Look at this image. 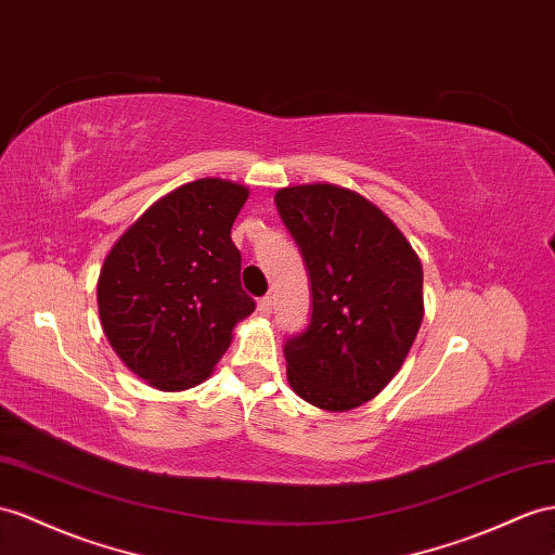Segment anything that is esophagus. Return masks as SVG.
I'll return each mask as SVG.
<instances>
[{
	"mask_svg": "<svg viewBox=\"0 0 555 555\" xmlns=\"http://www.w3.org/2000/svg\"><path fill=\"white\" fill-rule=\"evenodd\" d=\"M272 297H262V300H258V314L260 317H269V314H272Z\"/></svg>",
	"mask_w": 555,
	"mask_h": 555,
	"instance_id": "obj_1",
	"label": "esophagus"
}]
</instances>
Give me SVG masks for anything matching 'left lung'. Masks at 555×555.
Wrapping results in <instances>:
<instances>
[{"instance_id": "1", "label": "left lung", "mask_w": 555, "mask_h": 555, "mask_svg": "<svg viewBox=\"0 0 555 555\" xmlns=\"http://www.w3.org/2000/svg\"><path fill=\"white\" fill-rule=\"evenodd\" d=\"M300 248L311 319L283 345L297 396L323 410L371 401L399 373L424 317L422 264L385 212L335 184L279 190Z\"/></svg>"}]
</instances>
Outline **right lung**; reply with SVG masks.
<instances>
[{"label": "right lung", "mask_w": 555, "mask_h": 555, "mask_svg": "<svg viewBox=\"0 0 555 555\" xmlns=\"http://www.w3.org/2000/svg\"><path fill=\"white\" fill-rule=\"evenodd\" d=\"M248 190L204 178L166 194L121 234L98 279L117 357L164 391L204 382L255 309L241 288L232 224Z\"/></svg>", "instance_id": "right-lung-1"}]
</instances>
